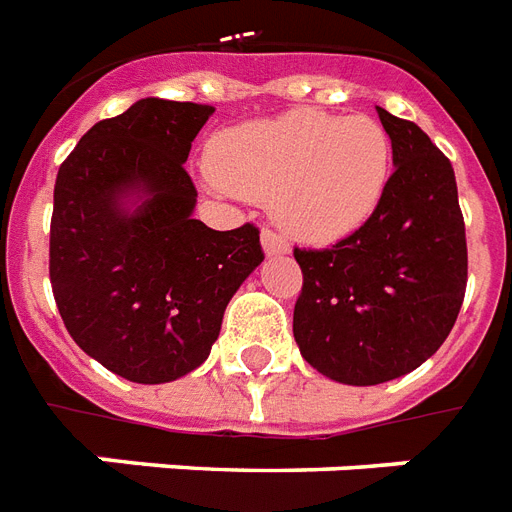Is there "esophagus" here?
Listing matches in <instances>:
<instances>
[{
	"label": "esophagus",
	"mask_w": 512,
	"mask_h": 512,
	"mask_svg": "<svg viewBox=\"0 0 512 512\" xmlns=\"http://www.w3.org/2000/svg\"><path fill=\"white\" fill-rule=\"evenodd\" d=\"M260 244H263V252L268 257H279V255H289V244L281 239L279 233H273L265 228L263 236H260Z\"/></svg>",
	"instance_id": "obj_1"
}]
</instances>
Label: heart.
<instances>
[{"label": "heart", "instance_id": "obj_1", "mask_svg": "<svg viewBox=\"0 0 512 512\" xmlns=\"http://www.w3.org/2000/svg\"><path fill=\"white\" fill-rule=\"evenodd\" d=\"M390 138L372 116L297 108L236 124L212 138L209 175L223 191L271 201L289 236L332 244L380 207L390 180Z\"/></svg>", "mask_w": 512, "mask_h": 512}]
</instances>
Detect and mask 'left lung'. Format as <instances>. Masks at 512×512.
I'll return each mask as SVG.
<instances>
[{"mask_svg":"<svg viewBox=\"0 0 512 512\" xmlns=\"http://www.w3.org/2000/svg\"><path fill=\"white\" fill-rule=\"evenodd\" d=\"M393 175L374 215L303 268L292 332L303 358L342 385H380L449 337L468 284V244L449 159L414 122L377 106Z\"/></svg>","mask_w":512,"mask_h":512,"instance_id":"left-lung-1","label":"left lung"}]
</instances>
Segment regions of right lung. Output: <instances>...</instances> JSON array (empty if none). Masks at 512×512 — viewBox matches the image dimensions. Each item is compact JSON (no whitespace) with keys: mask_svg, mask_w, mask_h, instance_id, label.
<instances>
[{"mask_svg":"<svg viewBox=\"0 0 512 512\" xmlns=\"http://www.w3.org/2000/svg\"><path fill=\"white\" fill-rule=\"evenodd\" d=\"M215 108L143 98L84 135L55 180L50 281L68 335L114 374L180 380L207 361L260 231L193 220L183 170Z\"/></svg>","mask_w":512,"mask_h":512,"instance_id":"obj_1","label":"right lung"}]
</instances>
